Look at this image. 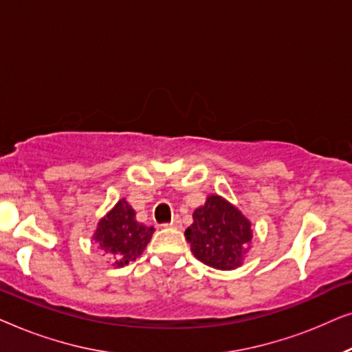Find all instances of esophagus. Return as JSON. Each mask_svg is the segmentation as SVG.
Segmentation results:
<instances>
[{
	"mask_svg": "<svg viewBox=\"0 0 352 352\" xmlns=\"http://www.w3.org/2000/svg\"><path fill=\"white\" fill-rule=\"evenodd\" d=\"M165 228H171V229H181V219L179 218H175L171 221V223L165 224Z\"/></svg>",
	"mask_w": 352,
	"mask_h": 352,
	"instance_id": "34e87169",
	"label": "esophagus"
}]
</instances>
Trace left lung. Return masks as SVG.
I'll return each mask as SVG.
<instances>
[{
	"label": "left lung",
	"mask_w": 352,
	"mask_h": 352,
	"mask_svg": "<svg viewBox=\"0 0 352 352\" xmlns=\"http://www.w3.org/2000/svg\"><path fill=\"white\" fill-rule=\"evenodd\" d=\"M194 223L186 229V240L194 256L206 266L232 271L242 266L253 239L252 221L237 206L218 194L192 214Z\"/></svg>",
	"instance_id": "8db88e82"
}]
</instances>
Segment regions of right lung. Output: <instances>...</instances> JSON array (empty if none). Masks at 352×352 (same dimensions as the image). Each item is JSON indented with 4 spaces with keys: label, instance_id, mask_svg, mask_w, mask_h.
Returning <instances> with one entry per match:
<instances>
[{
    "label": "right lung",
    "instance_id": "right-lung-1",
    "mask_svg": "<svg viewBox=\"0 0 352 352\" xmlns=\"http://www.w3.org/2000/svg\"><path fill=\"white\" fill-rule=\"evenodd\" d=\"M153 228L136 221V211L126 199H120L104 218L99 219L93 240L113 259L112 266L123 267L139 258L151 242Z\"/></svg>",
    "mask_w": 352,
    "mask_h": 352
}]
</instances>
